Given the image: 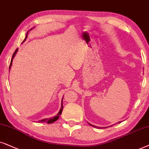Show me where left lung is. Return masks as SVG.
Instances as JSON below:
<instances>
[{"mask_svg": "<svg viewBox=\"0 0 149 149\" xmlns=\"http://www.w3.org/2000/svg\"><path fill=\"white\" fill-rule=\"evenodd\" d=\"M118 123H121V122L119 121V122H118ZM88 123V125H90L91 126L93 127H95V128H101V127H97V126H95V125H92V124H90V123ZM112 126H113V125H110V127H112ZM102 128H107V127H102Z\"/></svg>", "mask_w": 149, "mask_h": 149, "instance_id": "8db88e82", "label": "left lung"}]
</instances>
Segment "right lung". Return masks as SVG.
Segmentation results:
<instances>
[{
	"label": "right lung",
	"mask_w": 149,
	"mask_h": 149,
	"mask_svg": "<svg viewBox=\"0 0 149 149\" xmlns=\"http://www.w3.org/2000/svg\"><path fill=\"white\" fill-rule=\"evenodd\" d=\"M33 28H34V27H33ZM33 28H32L31 29H30V31H31V30L33 29ZM29 31H28L27 33H26V35L25 39H24V41H22V43L24 42V41H26V39L27 37H28V34H29ZM17 50H18V48L16 49V50L15 51L14 54H13L12 58H11V63H10V66H9V70H10V69H11V65H12V63H13V58H14V57H15V54H17ZM63 99H62V101H61V109H60V110H59V112H58V113H57V114L56 115V116H53V117L49 118H43V119L39 120V121H37V122H39V123H47V124H49V123H54V122L56 121V120H58V118H59V116H61V113H62V111H63Z\"/></svg>",
	"instance_id": "add662e5"
}]
</instances>
